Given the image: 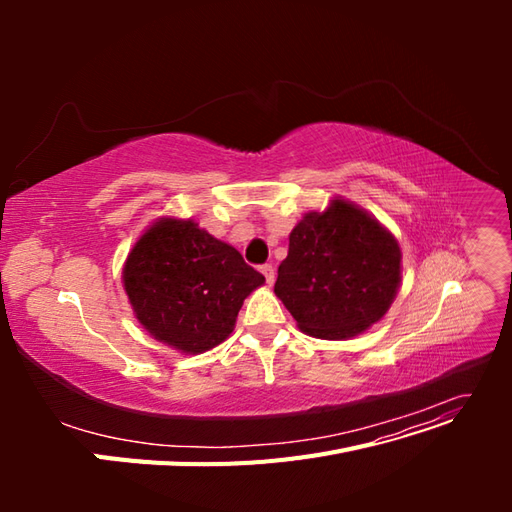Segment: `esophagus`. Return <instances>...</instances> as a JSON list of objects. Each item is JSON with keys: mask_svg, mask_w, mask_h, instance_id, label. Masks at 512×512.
Here are the masks:
<instances>
[{"mask_svg": "<svg viewBox=\"0 0 512 512\" xmlns=\"http://www.w3.org/2000/svg\"><path fill=\"white\" fill-rule=\"evenodd\" d=\"M260 271H262V275H265V280H267V284L271 286V284L275 282V269H273L271 265H262V267H260Z\"/></svg>", "mask_w": 512, "mask_h": 512, "instance_id": "1", "label": "esophagus"}]
</instances>
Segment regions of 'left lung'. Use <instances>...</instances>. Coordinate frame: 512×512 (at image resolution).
I'll list each match as a JSON object with an SVG mask.
<instances>
[{
	"label": "left lung",
	"mask_w": 512,
	"mask_h": 512,
	"mask_svg": "<svg viewBox=\"0 0 512 512\" xmlns=\"http://www.w3.org/2000/svg\"><path fill=\"white\" fill-rule=\"evenodd\" d=\"M399 282L397 239L361 207L333 198L292 228L275 294L303 333L350 339L389 312Z\"/></svg>",
	"instance_id": "1"
}]
</instances>
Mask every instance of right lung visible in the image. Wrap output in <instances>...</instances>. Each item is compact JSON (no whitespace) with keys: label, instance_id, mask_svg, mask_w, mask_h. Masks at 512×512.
<instances>
[{"label":"right lung","instance_id":"right-lung-1","mask_svg":"<svg viewBox=\"0 0 512 512\" xmlns=\"http://www.w3.org/2000/svg\"><path fill=\"white\" fill-rule=\"evenodd\" d=\"M265 284L235 247L192 220L160 218L123 265L134 316L158 342L185 354L211 350L235 329L250 292Z\"/></svg>","mask_w":512,"mask_h":512}]
</instances>
